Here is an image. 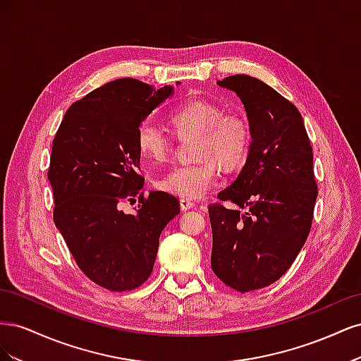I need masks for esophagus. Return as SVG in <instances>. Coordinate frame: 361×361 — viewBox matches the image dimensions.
Masks as SVG:
<instances>
[{
	"label": "esophagus",
	"mask_w": 361,
	"mask_h": 361,
	"mask_svg": "<svg viewBox=\"0 0 361 361\" xmlns=\"http://www.w3.org/2000/svg\"><path fill=\"white\" fill-rule=\"evenodd\" d=\"M195 203L192 202V200H190V199H180V209L182 211H188V209H191V207L194 206Z\"/></svg>",
	"instance_id": "esophagus-1"
}]
</instances>
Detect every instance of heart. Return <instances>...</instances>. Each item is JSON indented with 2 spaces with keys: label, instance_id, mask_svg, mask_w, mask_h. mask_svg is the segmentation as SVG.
Returning <instances> with one entry per match:
<instances>
[{
  "label": "heart",
  "instance_id": "1",
  "mask_svg": "<svg viewBox=\"0 0 361 361\" xmlns=\"http://www.w3.org/2000/svg\"><path fill=\"white\" fill-rule=\"evenodd\" d=\"M169 122L179 138L194 137L190 166L170 170L158 180V187L178 197L195 200L218 180L216 164L226 170L241 167L247 159L251 130L247 118L235 111H223L209 101L192 99L174 110ZM137 149L149 162H164L171 154V140L157 125L145 122L137 130Z\"/></svg>",
  "mask_w": 361,
  "mask_h": 361
}]
</instances>
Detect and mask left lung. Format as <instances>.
<instances>
[{
  "label": "left lung",
  "mask_w": 361,
  "mask_h": 361,
  "mask_svg": "<svg viewBox=\"0 0 361 361\" xmlns=\"http://www.w3.org/2000/svg\"><path fill=\"white\" fill-rule=\"evenodd\" d=\"M216 84L244 104L251 145L236 180L218 194L238 207H207L211 265L224 285L250 292L285 274L309 236L318 197L313 150L297 106L272 87L248 75Z\"/></svg>",
  "instance_id": "obj_1"
}]
</instances>
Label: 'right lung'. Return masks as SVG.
Returning a JSON list of instances; mask_svg holds the SVG:
<instances>
[{
	"mask_svg": "<svg viewBox=\"0 0 361 361\" xmlns=\"http://www.w3.org/2000/svg\"><path fill=\"white\" fill-rule=\"evenodd\" d=\"M134 78L106 82L69 106L52 141L48 179L54 192V223L76 265L108 290L135 289L149 279L159 236L180 212L166 191L145 197L137 130L170 97ZM140 195L135 214L118 204Z\"/></svg>",
	"mask_w": 361,
	"mask_h": 361,
	"instance_id": "1",
	"label": "right lung"
}]
</instances>
